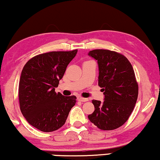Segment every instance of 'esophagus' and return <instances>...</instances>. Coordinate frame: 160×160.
Instances as JSON below:
<instances>
[{"instance_id": "1", "label": "esophagus", "mask_w": 160, "mask_h": 160, "mask_svg": "<svg viewBox=\"0 0 160 160\" xmlns=\"http://www.w3.org/2000/svg\"><path fill=\"white\" fill-rule=\"evenodd\" d=\"M78 101L84 102H88V98H83V97H81V96H79V97H78Z\"/></svg>"}]
</instances>
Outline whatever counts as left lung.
<instances>
[{"label":"left lung","mask_w":160,"mask_h":160,"mask_svg":"<svg viewBox=\"0 0 160 160\" xmlns=\"http://www.w3.org/2000/svg\"><path fill=\"white\" fill-rule=\"evenodd\" d=\"M88 55L97 60L98 84L104 95L103 103L92 100L95 110L88 119L101 130L116 129L127 122L137 102L139 87L134 70L128 58L115 51L93 50Z\"/></svg>","instance_id":"left-lung-1"}]
</instances>
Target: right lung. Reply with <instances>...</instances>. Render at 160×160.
I'll use <instances>...</instances> for the list:
<instances>
[{
    "instance_id": "obj_1",
    "label": "right lung",
    "mask_w": 160,
    "mask_h": 160,
    "mask_svg": "<svg viewBox=\"0 0 160 160\" xmlns=\"http://www.w3.org/2000/svg\"><path fill=\"white\" fill-rule=\"evenodd\" d=\"M77 51L42 53L23 67L18 87L20 109L29 124L39 131L52 132L62 128L76 104V96H62L55 88Z\"/></svg>"
}]
</instances>
